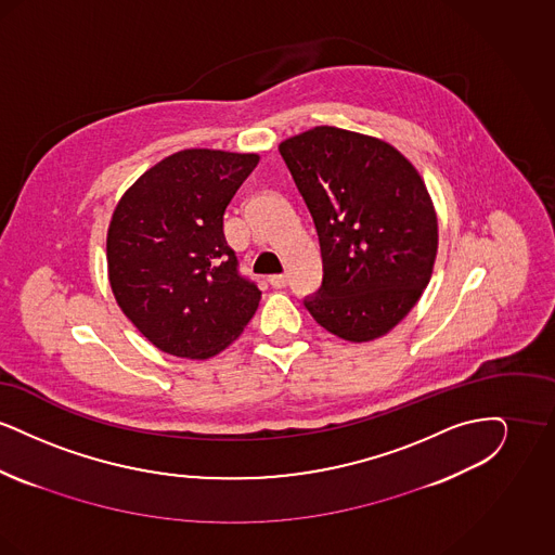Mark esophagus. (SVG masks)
I'll return each mask as SVG.
<instances>
[{
  "instance_id": "1",
  "label": "esophagus",
  "mask_w": 555,
  "mask_h": 555,
  "mask_svg": "<svg viewBox=\"0 0 555 555\" xmlns=\"http://www.w3.org/2000/svg\"><path fill=\"white\" fill-rule=\"evenodd\" d=\"M268 283H270L274 289H283V287H287L289 279H287V274H272V276L268 279Z\"/></svg>"
}]
</instances>
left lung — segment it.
Listing matches in <instances>:
<instances>
[{"label": "left lung", "instance_id": "8db88e82", "mask_svg": "<svg viewBox=\"0 0 555 555\" xmlns=\"http://www.w3.org/2000/svg\"><path fill=\"white\" fill-rule=\"evenodd\" d=\"M317 227L322 285L304 297L322 328L362 344L389 333L430 281L437 214L389 143L317 127L279 147Z\"/></svg>", "mask_w": 555, "mask_h": 555}]
</instances>
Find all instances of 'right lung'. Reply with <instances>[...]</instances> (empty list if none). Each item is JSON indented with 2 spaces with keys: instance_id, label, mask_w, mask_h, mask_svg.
<instances>
[{
  "instance_id": "right-lung-1",
  "label": "right lung",
  "mask_w": 555,
  "mask_h": 555,
  "mask_svg": "<svg viewBox=\"0 0 555 555\" xmlns=\"http://www.w3.org/2000/svg\"><path fill=\"white\" fill-rule=\"evenodd\" d=\"M256 154L185 150L150 168L118 202L107 274L147 341L179 358H210L235 341L262 291L238 272L222 220Z\"/></svg>"
}]
</instances>
